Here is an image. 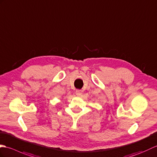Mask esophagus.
<instances>
[{"label":"esophagus","mask_w":157,"mask_h":157,"mask_svg":"<svg viewBox=\"0 0 157 157\" xmlns=\"http://www.w3.org/2000/svg\"><path fill=\"white\" fill-rule=\"evenodd\" d=\"M76 95H78V96L81 95H82V90H76Z\"/></svg>","instance_id":"esophagus-1"}]
</instances>
